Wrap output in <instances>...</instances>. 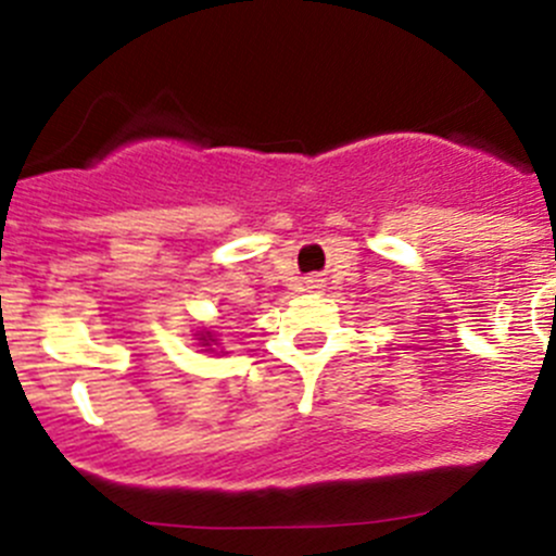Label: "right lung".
<instances>
[{
    "mask_svg": "<svg viewBox=\"0 0 556 556\" xmlns=\"http://www.w3.org/2000/svg\"><path fill=\"white\" fill-rule=\"evenodd\" d=\"M195 344L201 346V352H210V355H228L226 350L220 346V333L215 330V325H210V328H199L193 333Z\"/></svg>",
    "mask_w": 556,
    "mask_h": 556,
    "instance_id": "add662e5",
    "label": "right lung"
}]
</instances>
